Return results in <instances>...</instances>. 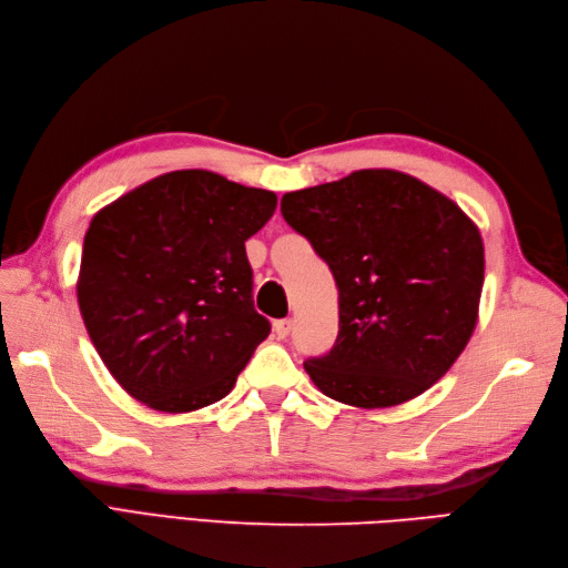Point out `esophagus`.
<instances>
[{"mask_svg":"<svg viewBox=\"0 0 568 568\" xmlns=\"http://www.w3.org/2000/svg\"><path fill=\"white\" fill-rule=\"evenodd\" d=\"M291 332V320H277L274 322V334H277V338H286Z\"/></svg>","mask_w":568,"mask_h":568,"instance_id":"obj_1","label":"esophagus"}]
</instances>
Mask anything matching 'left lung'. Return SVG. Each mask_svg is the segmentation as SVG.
<instances>
[{
	"label": "left lung",
	"mask_w": 568,
	"mask_h": 568,
	"mask_svg": "<svg viewBox=\"0 0 568 568\" xmlns=\"http://www.w3.org/2000/svg\"><path fill=\"white\" fill-rule=\"evenodd\" d=\"M282 215L329 265L338 336L303 367L329 398L390 407L453 367L478 320L484 242L455 201L398 170H355L282 196Z\"/></svg>",
	"instance_id": "obj_1"
}]
</instances>
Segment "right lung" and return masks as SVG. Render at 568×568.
I'll use <instances>...</instances> for the list:
<instances>
[{
	"label": "right lung",
	"instance_id": "right-lung-1",
	"mask_svg": "<svg viewBox=\"0 0 568 568\" xmlns=\"http://www.w3.org/2000/svg\"><path fill=\"white\" fill-rule=\"evenodd\" d=\"M277 194L211 170L153 178L84 234L78 303L99 357L134 400L192 412L234 388L270 322L253 307L246 239Z\"/></svg>",
	"mask_w": 568,
	"mask_h": 568
}]
</instances>
